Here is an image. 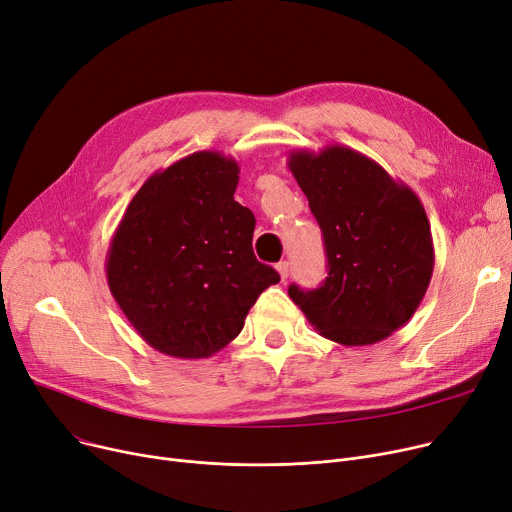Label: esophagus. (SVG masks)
<instances>
[{"label":"esophagus","instance_id":"obj_1","mask_svg":"<svg viewBox=\"0 0 512 512\" xmlns=\"http://www.w3.org/2000/svg\"><path fill=\"white\" fill-rule=\"evenodd\" d=\"M277 270H279V275H281V281H287V277H289V262H279L277 264Z\"/></svg>","mask_w":512,"mask_h":512}]
</instances>
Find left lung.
<instances>
[{"label": "left lung", "instance_id": "obj_1", "mask_svg": "<svg viewBox=\"0 0 512 512\" xmlns=\"http://www.w3.org/2000/svg\"><path fill=\"white\" fill-rule=\"evenodd\" d=\"M289 169L308 196L328 258L318 289L289 297L330 341L374 345L409 322L434 270L424 204L403 182L353 148L293 150Z\"/></svg>", "mask_w": 512, "mask_h": 512}]
</instances>
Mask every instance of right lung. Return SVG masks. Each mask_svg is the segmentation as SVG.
Instances as JSON below:
<instances>
[{
    "mask_svg": "<svg viewBox=\"0 0 512 512\" xmlns=\"http://www.w3.org/2000/svg\"><path fill=\"white\" fill-rule=\"evenodd\" d=\"M237 182L235 159L198 150L150 175L111 237L109 289L136 333L165 355H215L279 283L254 256L256 219L235 202Z\"/></svg>",
    "mask_w": 512,
    "mask_h": 512,
    "instance_id": "obj_1",
    "label": "right lung"
}]
</instances>
